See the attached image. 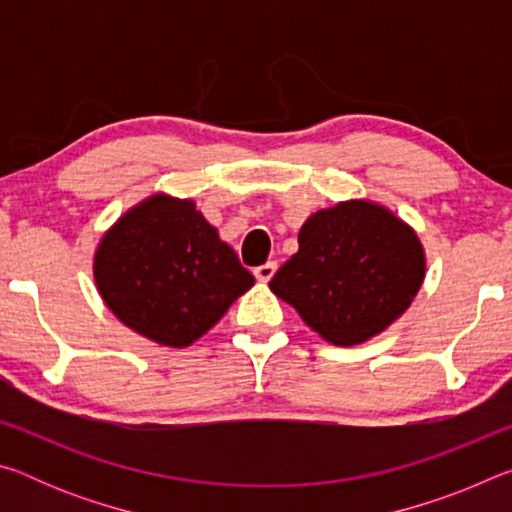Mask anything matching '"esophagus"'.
I'll use <instances>...</instances> for the list:
<instances>
[{"label": "esophagus", "mask_w": 512, "mask_h": 512, "mask_svg": "<svg viewBox=\"0 0 512 512\" xmlns=\"http://www.w3.org/2000/svg\"><path fill=\"white\" fill-rule=\"evenodd\" d=\"M275 271H277V262H266L262 266H257L253 273L259 282H268L275 275Z\"/></svg>", "instance_id": "obj_1"}]
</instances>
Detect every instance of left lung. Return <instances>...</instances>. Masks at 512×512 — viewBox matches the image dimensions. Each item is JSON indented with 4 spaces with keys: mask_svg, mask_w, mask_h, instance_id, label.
<instances>
[{
    "mask_svg": "<svg viewBox=\"0 0 512 512\" xmlns=\"http://www.w3.org/2000/svg\"><path fill=\"white\" fill-rule=\"evenodd\" d=\"M298 253L268 287L334 345H359L393 325L424 282L427 257L409 223L354 198L311 214Z\"/></svg>",
    "mask_w": 512,
    "mask_h": 512,
    "instance_id": "8db88e82",
    "label": "left lung"
}]
</instances>
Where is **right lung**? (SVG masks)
I'll return each mask as SVG.
<instances>
[{
	"instance_id": "1",
	"label": "right lung",
	"mask_w": 512,
	"mask_h": 512,
	"mask_svg": "<svg viewBox=\"0 0 512 512\" xmlns=\"http://www.w3.org/2000/svg\"><path fill=\"white\" fill-rule=\"evenodd\" d=\"M92 268L112 314L169 348L201 339L255 284L196 203L167 194L119 216L99 241Z\"/></svg>"
}]
</instances>
